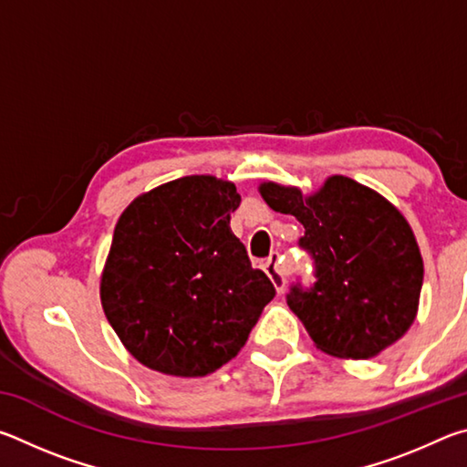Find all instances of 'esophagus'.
Instances as JSON below:
<instances>
[{
    "label": "esophagus",
    "mask_w": 467,
    "mask_h": 467,
    "mask_svg": "<svg viewBox=\"0 0 467 467\" xmlns=\"http://www.w3.org/2000/svg\"><path fill=\"white\" fill-rule=\"evenodd\" d=\"M262 265H264L265 274L270 275V280L275 286V290L284 292V286H286V267L282 265L280 253H272V255L267 257Z\"/></svg>",
    "instance_id": "obj_1"
}]
</instances>
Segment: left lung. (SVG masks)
<instances>
[{
    "instance_id": "obj_1",
    "label": "left lung",
    "mask_w": 467,
    "mask_h": 467,
    "mask_svg": "<svg viewBox=\"0 0 467 467\" xmlns=\"http://www.w3.org/2000/svg\"><path fill=\"white\" fill-rule=\"evenodd\" d=\"M274 212L305 226L300 247L317 265L309 290L292 286L288 306L321 352L368 360L404 337L420 303L424 264L406 216L375 189L331 175L313 193L259 183Z\"/></svg>"
}]
</instances>
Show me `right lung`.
I'll list each match as a JSON object with an SVG mask.
<instances>
[{
	"label": "right lung",
	"instance_id": "right-lung-1",
	"mask_svg": "<svg viewBox=\"0 0 467 467\" xmlns=\"http://www.w3.org/2000/svg\"><path fill=\"white\" fill-rule=\"evenodd\" d=\"M231 181L181 177L138 195L117 220L100 303L133 358L172 377L233 360L275 290L231 231Z\"/></svg>",
	"mask_w": 467,
	"mask_h": 467
}]
</instances>
